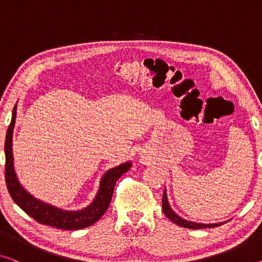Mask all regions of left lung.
Wrapping results in <instances>:
<instances>
[{"instance_id":"left-lung-1","label":"left lung","mask_w":262,"mask_h":262,"mask_svg":"<svg viewBox=\"0 0 262 262\" xmlns=\"http://www.w3.org/2000/svg\"><path fill=\"white\" fill-rule=\"evenodd\" d=\"M163 211L164 214L167 216L168 219L173 223L178 225V226H182L185 228H191V229H199V228H211V227H216V226H221L224 223H219V224H198V223H193V221H188L183 219L182 216H179L176 212H173V210L168 204L167 200V194H166V190H164V194H163Z\"/></svg>"}]
</instances>
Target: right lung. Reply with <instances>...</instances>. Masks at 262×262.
<instances>
[{
  "label": "right lung",
  "instance_id": "1",
  "mask_svg": "<svg viewBox=\"0 0 262 262\" xmlns=\"http://www.w3.org/2000/svg\"><path fill=\"white\" fill-rule=\"evenodd\" d=\"M16 119V105L14 106L11 122L7 130L5 152H6V183L9 194L16 205L34 218L37 223L47 225V226L56 227L59 229L75 231L91 226L102 216L107 210L108 205L114 193L115 184L123 173L127 172L132 166L131 162L120 164L119 166L106 171L102 177L99 184V190L95 199L89 206L79 211H66L62 208L55 207L43 201L36 199L35 196L26 191L19 184L14 170V157H13V131Z\"/></svg>",
  "mask_w": 262,
  "mask_h": 262
}]
</instances>
